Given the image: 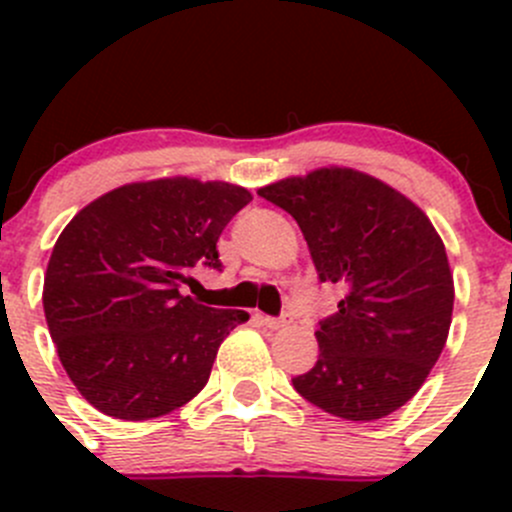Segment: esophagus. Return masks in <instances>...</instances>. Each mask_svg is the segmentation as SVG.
Segmentation results:
<instances>
[{
	"label": "esophagus",
	"instance_id": "34e87169",
	"mask_svg": "<svg viewBox=\"0 0 512 512\" xmlns=\"http://www.w3.org/2000/svg\"><path fill=\"white\" fill-rule=\"evenodd\" d=\"M262 324H265L267 329H282V327H287V319H277V317H262Z\"/></svg>",
	"mask_w": 512,
	"mask_h": 512
}]
</instances>
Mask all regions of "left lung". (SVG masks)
Here are the masks:
<instances>
[{
  "label": "left lung",
  "instance_id": "8db88e82",
  "mask_svg": "<svg viewBox=\"0 0 512 512\" xmlns=\"http://www.w3.org/2000/svg\"><path fill=\"white\" fill-rule=\"evenodd\" d=\"M297 220L322 282L347 285L319 322V359L292 384L347 421H376L414 399L446 347L453 272L428 215L361 170L327 165L257 190Z\"/></svg>",
  "mask_w": 512,
  "mask_h": 512
}]
</instances>
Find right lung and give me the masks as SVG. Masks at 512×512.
Here are the masks:
<instances>
[{
  "instance_id": "1",
  "label": "right lung",
  "mask_w": 512,
  "mask_h": 512,
  "mask_svg": "<svg viewBox=\"0 0 512 512\" xmlns=\"http://www.w3.org/2000/svg\"><path fill=\"white\" fill-rule=\"evenodd\" d=\"M250 190L225 180H141L71 218L44 275L61 366L101 414L148 421L208 384L220 344L250 314L180 294L195 265L218 270V237Z\"/></svg>"
}]
</instances>
